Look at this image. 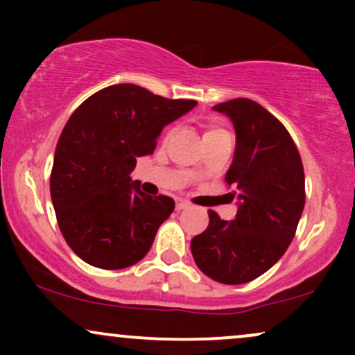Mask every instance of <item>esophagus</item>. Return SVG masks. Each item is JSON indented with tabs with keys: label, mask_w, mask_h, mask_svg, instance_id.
<instances>
[{
	"label": "esophagus",
	"mask_w": 355,
	"mask_h": 355,
	"mask_svg": "<svg viewBox=\"0 0 355 355\" xmlns=\"http://www.w3.org/2000/svg\"><path fill=\"white\" fill-rule=\"evenodd\" d=\"M189 207H190V203L187 200H183V198H177V200H175V209H177L178 211L183 209H189Z\"/></svg>",
	"instance_id": "esophagus-1"
}]
</instances>
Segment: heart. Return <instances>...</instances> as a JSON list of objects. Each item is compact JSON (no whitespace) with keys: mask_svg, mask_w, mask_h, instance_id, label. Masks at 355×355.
<instances>
[{"mask_svg":"<svg viewBox=\"0 0 355 355\" xmlns=\"http://www.w3.org/2000/svg\"><path fill=\"white\" fill-rule=\"evenodd\" d=\"M223 135H229V133H227L220 125H217V123L203 125V140L205 141H210V140H214V138H218Z\"/></svg>","mask_w":355,"mask_h":355,"instance_id":"heart-1","label":"heart"}]
</instances>
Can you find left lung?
<instances>
[{
  "mask_svg": "<svg viewBox=\"0 0 355 355\" xmlns=\"http://www.w3.org/2000/svg\"><path fill=\"white\" fill-rule=\"evenodd\" d=\"M237 135L225 182L239 210L222 220L209 210V227L191 239L195 263L220 284L250 282L280 259L294 239L305 203V177L291 133L262 105L235 98L214 107Z\"/></svg>",
  "mask_w": 355,
  "mask_h": 355,
  "instance_id": "left-lung-1",
  "label": "left lung"
}]
</instances>
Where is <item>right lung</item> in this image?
<instances>
[{
	"label": "right lung",
	"instance_id": "obj_1",
	"mask_svg": "<svg viewBox=\"0 0 355 355\" xmlns=\"http://www.w3.org/2000/svg\"><path fill=\"white\" fill-rule=\"evenodd\" d=\"M195 105L120 83L73 112L56 145L50 191L61 234L81 260L120 270L148 254L175 202L144 193L130 173L138 157L153 153L164 126Z\"/></svg>",
	"mask_w": 355,
	"mask_h": 355
}]
</instances>
